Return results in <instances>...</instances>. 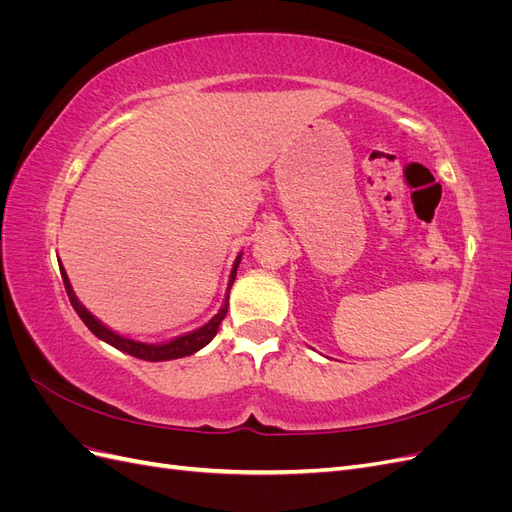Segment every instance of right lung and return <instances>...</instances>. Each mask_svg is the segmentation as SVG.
Instances as JSON below:
<instances>
[{"label":"right lung","instance_id":"obj_1","mask_svg":"<svg viewBox=\"0 0 512 512\" xmlns=\"http://www.w3.org/2000/svg\"><path fill=\"white\" fill-rule=\"evenodd\" d=\"M239 260H241V256H237L235 269H232V273H230L228 292H230V288H232V282H235ZM59 271H61V280H64V286H66V292H68V299H70V303H72V307H74V312L79 314V318L87 324V329H89L91 333H94L96 337H100L102 342L111 344L113 348H117V350H121V352H126V354H132V356H136V359H143V361H170V359H181V356H190V354H194L196 350L205 348V346L211 342V339L215 337V333H218L220 324H222V320L226 318V312H228V294H226V299H224V305H222V309H220V314L215 316V318H211V320L205 324V327H200L198 331H192V333H188V335H181V337L173 339V342L162 344V346L141 344V342H134V339H128V337H121V335L113 333L111 329H106L102 322H98L94 316H91V314L87 312V309L79 303V299L74 297V292H72V286H70V282H68V275H66L64 267H59Z\"/></svg>","mask_w":512,"mask_h":512}]
</instances>
